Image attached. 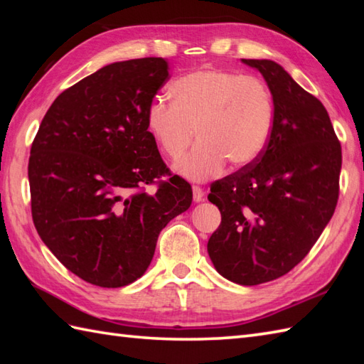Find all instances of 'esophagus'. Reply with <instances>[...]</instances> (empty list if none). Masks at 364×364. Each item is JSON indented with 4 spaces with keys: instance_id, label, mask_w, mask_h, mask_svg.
Listing matches in <instances>:
<instances>
[{
    "instance_id": "obj_1",
    "label": "esophagus",
    "mask_w": 364,
    "mask_h": 364,
    "mask_svg": "<svg viewBox=\"0 0 364 364\" xmlns=\"http://www.w3.org/2000/svg\"><path fill=\"white\" fill-rule=\"evenodd\" d=\"M192 196H194V202H197V203L203 202V200H205V192L200 186L192 188Z\"/></svg>"
}]
</instances>
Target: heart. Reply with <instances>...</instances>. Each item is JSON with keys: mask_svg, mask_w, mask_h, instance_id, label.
Instances as JSON below:
<instances>
[{"mask_svg": "<svg viewBox=\"0 0 364 364\" xmlns=\"http://www.w3.org/2000/svg\"><path fill=\"white\" fill-rule=\"evenodd\" d=\"M172 103L154 100L146 127L161 151L178 159L194 141L198 145L175 166L191 181L219 175L225 164L244 168L264 153L274 129V100L259 78L223 68H200L168 86Z\"/></svg>", "mask_w": 364, "mask_h": 364, "instance_id": "1", "label": "heart"}]
</instances>
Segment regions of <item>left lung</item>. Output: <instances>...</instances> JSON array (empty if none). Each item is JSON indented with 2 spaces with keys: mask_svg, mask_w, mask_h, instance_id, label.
Masks as SVG:
<instances>
[{
  "mask_svg": "<svg viewBox=\"0 0 364 364\" xmlns=\"http://www.w3.org/2000/svg\"><path fill=\"white\" fill-rule=\"evenodd\" d=\"M264 78L274 129L255 164L213 183L208 200L222 222L208 255L227 280L255 286L288 274L311 250L335 213L341 144L328 112L284 68L241 59Z\"/></svg>",
  "mask_w": 364,
  "mask_h": 364,
  "instance_id": "obj_1",
  "label": "left lung"
}]
</instances>
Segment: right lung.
<instances>
[{"instance_id":"right-lung-1","label":"right lung","mask_w":364,"mask_h":364,"mask_svg":"<svg viewBox=\"0 0 364 364\" xmlns=\"http://www.w3.org/2000/svg\"><path fill=\"white\" fill-rule=\"evenodd\" d=\"M168 63L105 65L54 100L31 146V211L38 236L84 282L122 288L141 278L167 223L189 210L192 189L168 173L146 111Z\"/></svg>"}]
</instances>
